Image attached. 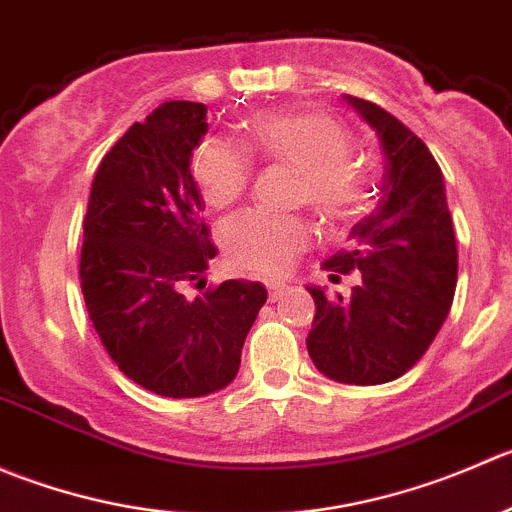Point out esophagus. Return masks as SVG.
I'll list each match as a JSON object with an SVG mask.
<instances>
[{"label": "esophagus", "mask_w": 512, "mask_h": 512, "mask_svg": "<svg viewBox=\"0 0 512 512\" xmlns=\"http://www.w3.org/2000/svg\"><path fill=\"white\" fill-rule=\"evenodd\" d=\"M286 291H288L286 283L271 281V283H268V301H278V298H281Z\"/></svg>", "instance_id": "1"}]
</instances>
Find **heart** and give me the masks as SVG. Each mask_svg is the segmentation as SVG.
Returning a JSON list of instances; mask_svg holds the SVG:
<instances>
[{
  "label": "heart",
  "mask_w": 512,
  "mask_h": 512,
  "mask_svg": "<svg viewBox=\"0 0 512 512\" xmlns=\"http://www.w3.org/2000/svg\"><path fill=\"white\" fill-rule=\"evenodd\" d=\"M249 144L263 159L301 171V199L326 219L353 214L363 199L366 179L353 164V134L318 109L268 111L249 124ZM194 179L214 209L236 204L249 189L251 159L236 144L206 139L196 149ZM311 244V229L298 216L249 209L221 226V246L236 266L278 276Z\"/></svg>",
  "instance_id": "b5f03b06"
}]
</instances>
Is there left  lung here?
Returning a JSON list of instances; mask_svg holds the SVG:
<instances>
[{
	"label": "left lung",
	"instance_id": "left-lung-1",
	"mask_svg": "<svg viewBox=\"0 0 512 512\" xmlns=\"http://www.w3.org/2000/svg\"><path fill=\"white\" fill-rule=\"evenodd\" d=\"M346 101L381 139L386 169L378 204L351 229V249L323 261L333 281L361 273L358 286L348 298L306 286L316 301L306 346L331 381L378 386L411 371L438 336L458 283V246L428 146L373 101Z\"/></svg>",
	"mask_w": 512,
	"mask_h": 512
}]
</instances>
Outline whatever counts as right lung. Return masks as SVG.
<instances>
[{"instance_id":"1","label":"right lung","mask_w":512,"mask_h":512,"mask_svg":"<svg viewBox=\"0 0 512 512\" xmlns=\"http://www.w3.org/2000/svg\"><path fill=\"white\" fill-rule=\"evenodd\" d=\"M209 131L206 106L166 101L101 159L84 216L79 278L91 323L119 371L166 398H199L236 378L266 286L231 278L204 296L216 256L191 151Z\"/></svg>"}]
</instances>
